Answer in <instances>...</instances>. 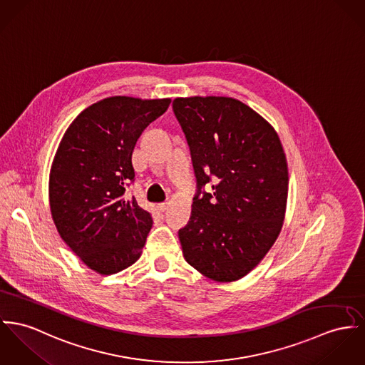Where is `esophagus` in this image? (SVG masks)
Instances as JSON below:
<instances>
[{"mask_svg":"<svg viewBox=\"0 0 365 365\" xmlns=\"http://www.w3.org/2000/svg\"><path fill=\"white\" fill-rule=\"evenodd\" d=\"M157 208H158V211H160V212H164V211H167V210H168V202H161V204H158V205H157Z\"/></svg>","mask_w":365,"mask_h":365,"instance_id":"34e87169","label":"esophagus"}]
</instances>
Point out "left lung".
Wrapping results in <instances>:
<instances>
[{"label": "left lung", "mask_w": 365, "mask_h": 365, "mask_svg": "<svg viewBox=\"0 0 365 365\" xmlns=\"http://www.w3.org/2000/svg\"><path fill=\"white\" fill-rule=\"evenodd\" d=\"M172 106L198 186L190 221L179 230L183 257L212 281H239L283 226L289 170L281 139L267 119L232 97H178ZM211 175L213 195L198 197Z\"/></svg>", "instance_id": "obj_1"}]
</instances>
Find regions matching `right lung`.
<instances>
[{"instance_id": "add662e5", "label": "right lung", "mask_w": 365, "mask_h": 365, "mask_svg": "<svg viewBox=\"0 0 365 365\" xmlns=\"http://www.w3.org/2000/svg\"><path fill=\"white\" fill-rule=\"evenodd\" d=\"M169 104L170 98L107 97L79 113L59 141L48 180L51 217L62 240L100 275L140 258L153 218L123 195L135 178L136 141Z\"/></svg>"}]
</instances>
